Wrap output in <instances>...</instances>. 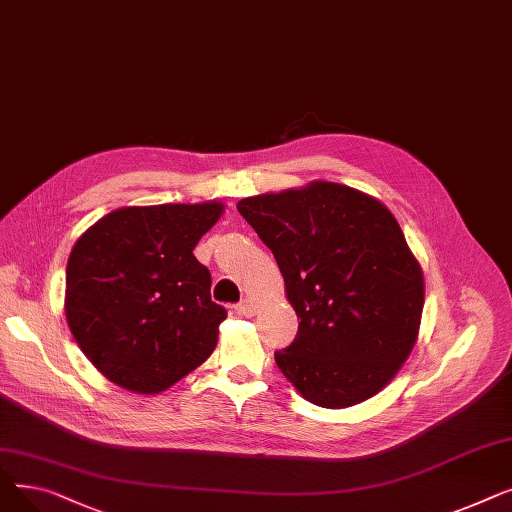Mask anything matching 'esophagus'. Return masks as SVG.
<instances>
[{
    "label": "esophagus",
    "mask_w": 512,
    "mask_h": 512,
    "mask_svg": "<svg viewBox=\"0 0 512 512\" xmlns=\"http://www.w3.org/2000/svg\"><path fill=\"white\" fill-rule=\"evenodd\" d=\"M257 303L255 301H251V299H245V301H240L238 305H236V313H240V315H245V317H253L255 313H257Z\"/></svg>",
    "instance_id": "34e87169"
}]
</instances>
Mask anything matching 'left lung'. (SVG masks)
Here are the masks:
<instances>
[{"label":"left lung","mask_w":512,"mask_h":512,"mask_svg":"<svg viewBox=\"0 0 512 512\" xmlns=\"http://www.w3.org/2000/svg\"><path fill=\"white\" fill-rule=\"evenodd\" d=\"M236 207L274 253L301 319L276 353L286 380L324 409L378 394L409 359L425 303L421 265L392 211L324 180Z\"/></svg>","instance_id":"left-lung-1"}]
</instances>
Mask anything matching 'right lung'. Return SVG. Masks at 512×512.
<instances>
[{"mask_svg": "<svg viewBox=\"0 0 512 512\" xmlns=\"http://www.w3.org/2000/svg\"><path fill=\"white\" fill-rule=\"evenodd\" d=\"M222 213L220 201L122 207L76 240L66 321L116 386L159 394L213 353L226 309L211 301L209 270L193 249Z\"/></svg>", "mask_w": 512, "mask_h": 512, "instance_id": "1", "label": "right lung"}]
</instances>
